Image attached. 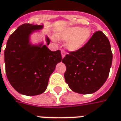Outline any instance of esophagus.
<instances>
[{
    "mask_svg": "<svg viewBox=\"0 0 121 121\" xmlns=\"http://www.w3.org/2000/svg\"><path fill=\"white\" fill-rule=\"evenodd\" d=\"M61 56H62V58H64L65 56V52L64 50H61Z\"/></svg>",
    "mask_w": 121,
    "mask_h": 121,
    "instance_id": "34e87169",
    "label": "esophagus"
}]
</instances>
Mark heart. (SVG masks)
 <instances>
[{
  "instance_id": "1",
  "label": "heart",
  "mask_w": 121,
  "mask_h": 121,
  "mask_svg": "<svg viewBox=\"0 0 121 121\" xmlns=\"http://www.w3.org/2000/svg\"><path fill=\"white\" fill-rule=\"evenodd\" d=\"M91 35V30L89 28L80 26H70L59 32L56 37L60 40H68L66 48L71 51L80 49L85 44Z\"/></svg>"
}]
</instances>
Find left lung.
Here are the masks:
<instances>
[{
  "label": "left lung",
  "instance_id": "obj_1",
  "mask_svg": "<svg viewBox=\"0 0 121 121\" xmlns=\"http://www.w3.org/2000/svg\"><path fill=\"white\" fill-rule=\"evenodd\" d=\"M112 53L108 38L97 30L80 49L70 51L62 59L66 65L65 81L75 93L96 92L107 79Z\"/></svg>",
  "mask_w": 121,
  "mask_h": 121
}]
</instances>
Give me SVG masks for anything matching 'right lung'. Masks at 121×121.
Returning a JSON list of instances; mask_svg holds the SVG:
<instances>
[{"mask_svg":"<svg viewBox=\"0 0 121 121\" xmlns=\"http://www.w3.org/2000/svg\"><path fill=\"white\" fill-rule=\"evenodd\" d=\"M42 25L23 24L9 36L4 50L6 74L10 85L21 94L35 96L45 91L56 65L62 60L60 51L46 45L32 46L28 36ZM47 44L50 43L47 39Z\"/></svg>","mask_w":121,"mask_h":121,"instance_id":"right-lung-1","label":"right lung"}]
</instances>
